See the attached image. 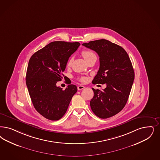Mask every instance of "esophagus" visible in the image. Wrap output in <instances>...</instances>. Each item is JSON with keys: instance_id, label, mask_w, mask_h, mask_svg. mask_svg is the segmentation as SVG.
I'll return each instance as SVG.
<instances>
[{"instance_id": "1", "label": "esophagus", "mask_w": 160, "mask_h": 160, "mask_svg": "<svg viewBox=\"0 0 160 160\" xmlns=\"http://www.w3.org/2000/svg\"><path fill=\"white\" fill-rule=\"evenodd\" d=\"M84 86H78V87H77V89L78 90H82V89H83V88H84Z\"/></svg>"}]
</instances>
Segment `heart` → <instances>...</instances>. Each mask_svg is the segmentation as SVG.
<instances>
[{
	"label": "heart",
	"mask_w": 160,
	"mask_h": 160,
	"mask_svg": "<svg viewBox=\"0 0 160 160\" xmlns=\"http://www.w3.org/2000/svg\"><path fill=\"white\" fill-rule=\"evenodd\" d=\"M82 54L83 55V58H84V60L86 61L88 60V59H89L91 57H96L93 52L92 51H90V50H84L82 51ZM72 59L70 58L67 62V66H70L72 64ZM79 80L81 82H85L86 78V77H81L79 78Z\"/></svg>",
	"instance_id": "1"
}]
</instances>
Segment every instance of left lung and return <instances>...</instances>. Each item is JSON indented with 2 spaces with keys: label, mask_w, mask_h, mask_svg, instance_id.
Instances as JSON below:
<instances>
[{
  "label": "left lung",
  "mask_w": 160,
  "mask_h": 160,
  "mask_svg": "<svg viewBox=\"0 0 160 160\" xmlns=\"http://www.w3.org/2000/svg\"><path fill=\"white\" fill-rule=\"evenodd\" d=\"M82 45L99 56V69L92 83L106 84L102 91L92 88L91 109L102 119L114 116L126 105L135 78L129 55L121 46L104 39Z\"/></svg>",
  "instance_id": "1"
}]
</instances>
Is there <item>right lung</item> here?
<instances>
[{"label":"right lung","mask_w":160,"mask_h":160,"mask_svg":"<svg viewBox=\"0 0 160 160\" xmlns=\"http://www.w3.org/2000/svg\"><path fill=\"white\" fill-rule=\"evenodd\" d=\"M80 45L78 42L54 41L35 52L29 59L27 86L35 109L46 119H61L77 92L74 84H69L63 90L56 83L62 80L69 57Z\"/></svg>","instance_id":"1"}]
</instances>
